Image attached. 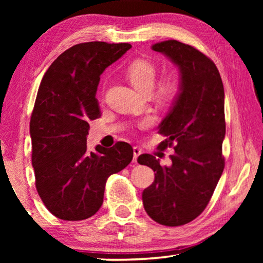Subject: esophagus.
Instances as JSON below:
<instances>
[{
    "label": "esophagus",
    "mask_w": 263,
    "mask_h": 263,
    "mask_svg": "<svg viewBox=\"0 0 263 263\" xmlns=\"http://www.w3.org/2000/svg\"><path fill=\"white\" fill-rule=\"evenodd\" d=\"M141 154V149L139 147H137V146H135L133 147V162L137 163V160H138V157Z\"/></svg>",
    "instance_id": "34e87169"
}]
</instances>
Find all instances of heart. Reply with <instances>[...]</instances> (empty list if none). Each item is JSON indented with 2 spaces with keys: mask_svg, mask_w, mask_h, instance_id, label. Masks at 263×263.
<instances>
[{
  "mask_svg": "<svg viewBox=\"0 0 263 263\" xmlns=\"http://www.w3.org/2000/svg\"><path fill=\"white\" fill-rule=\"evenodd\" d=\"M126 77L128 81L138 90L149 92L152 90L157 79V67L153 62L145 59H137L126 68ZM181 84L176 77H167L159 83L155 91V97L159 101L171 102L180 94Z\"/></svg>",
  "mask_w": 263,
  "mask_h": 263,
  "instance_id": "1",
  "label": "heart"
}]
</instances>
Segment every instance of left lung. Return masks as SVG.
I'll list each match as a JSON object with an SVG mask.
<instances>
[{"instance_id": "left-lung-1", "label": "left lung", "mask_w": 263, "mask_h": 263, "mask_svg": "<svg viewBox=\"0 0 263 263\" xmlns=\"http://www.w3.org/2000/svg\"><path fill=\"white\" fill-rule=\"evenodd\" d=\"M152 50L166 55L180 72L181 90L159 125L167 137L160 148L173 147L171 166L151 154L138 162L155 172L154 182L142 191L147 215L159 224H188L206 208L224 171V87L211 59L177 41L157 43Z\"/></svg>"}]
</instances>
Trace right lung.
Masks as SVG:
<instances>
[{
    "mask_svg": "<svg viewBox=\"0 0 263 263\" xmlns=\"http://www.w3.org/2000/svg\"><path fill=\"white\" fill-rule=\"evenodd\" d=\"M127 43L89 42L57 58L44 74L30 121L35 188L47 210L64 220L94 216L111 174L131 162L127 142L87 149L89 121L101 117V74L125 54Z\"/></svg>",
    "mask_w": 263,
    "mask_h": 263,
    "instance_id": "add662e5",
    "label": "right lung"
}]
</instances>
